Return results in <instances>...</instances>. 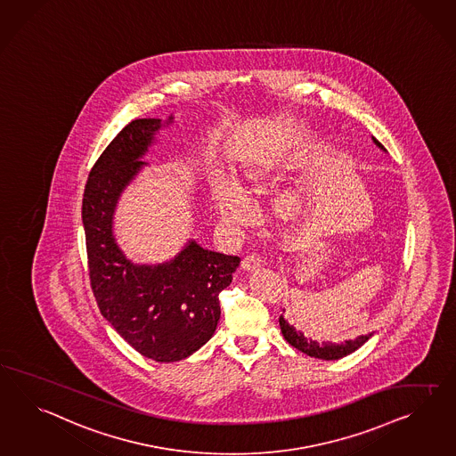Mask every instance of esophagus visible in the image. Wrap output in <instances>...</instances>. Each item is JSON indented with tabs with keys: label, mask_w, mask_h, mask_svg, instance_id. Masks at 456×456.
Masks as SVG:
<instances>
[{
	"label": "esophagus",
	"mask_w": 456,
	"mask_h": 456,
	"mask_svg": "<svg viewBox=\"0 0 456 456\" xmlns=\"http://www.w3.org/2000/svg\"><path fill=\"white\" fill-rule=\"evenodd\" d=\"M265 265V259L259 255H249L243 259V269L245 271H255V269L261 268Z\"/></svg>",
	"instance_id": "obj_1"
}]
</instances>
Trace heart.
I'll use <instances>...</instances> for the list:
<instances>
[{
	"label": "heart",
	"instance_id": "obj_1",
	"mask_svg": "<svg viewBox=\"0 0 456 456\" xmlns=\"http://www.w3.org/2000/svg\"><path fill=\"white\" fill-rule=\"evenodd\" d=\"M289 162L280 155H256L240 167L241 185L228 175H218L211 182V199L228 226H245L253 218L249 197H259L273 191L284 180ZM313 190L309 185H297L282 191L274 201V211L284 222H297L311 208Z\"/></svg>",
	"mask_w": 456,
	"mask_h": 456
}]
</instances>
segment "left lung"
Returning <instances> with one entry per match:
<instances>
[{"label": "left lung", "mask_w": 456, "mask_h": 456, "mask_svg": "<svg viewBox=\"0 0 456 456\" xmlns=\"http://www.w3.org/2000/svg\"><path fill=\"white\" fill-rule=\"evenodd\" d=\"M375 145L382 151L384 145L380 142L377 141L375 137H372ZM281 332L284 338L291 344L292 347H296L297 351L304 352L305 355L309 357H315V359H322V361H338L342 359L346 355H349L352 352L357 351L359 347H362L363 344L372 338V332L367 334V336H359V338H354V340H344L340 344H334V342H315L313 338H304L301 330H296L294 327L288 324V321L281 315L280 317Z\"/></svg>", "instance_id": "8db88e82"}]
</instances>
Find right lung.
<instances>
[{"instance_id": "add662e5", "label": "right lung", "mask_w": 456, "mask_h": 456, "mask_svg": "<svg viewBox=\"0 0 456 456\" xmlns=\"http://www.w3.org/2000/svg\"><path fill=\"white\" fill-rule=\"evenodd\" d=\"M174 118L170 116L167 124ZM160 118H137L120 130L94 164L82 199L87 266L105 321L143 357L187 359L210 340L220 321L218 294L230 286L240 257L188 241L172 261L134 265L112 234L118 197L141 172Z\"/></svg>"}]
</instances>
